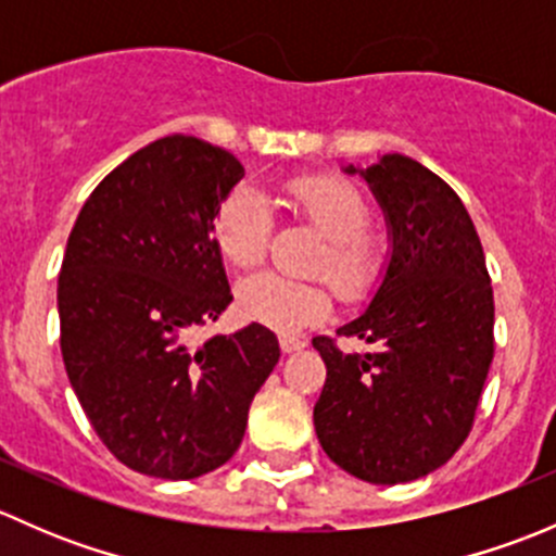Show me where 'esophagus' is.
<instances>
[{
    "mask_svg": "<svg viewBox=\"0 0 556 556\" xmlns=\"http://www.w3.org/2000/svg\"><path fill=\"white\" fill-rule=\"evenodd\" d=\"M279 346H282L285 355H293V352H301L306 346V341L301 339V336H293V333H282L279 336Z\"/></svg>",
    "mask_w": 556,
    "mask_h": 556,
    "instance_id": "obj_1",
    "label": "esophagus"
}]
</instances>
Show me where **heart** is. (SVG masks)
<instances>
[{"instance_id":"1","label":"heart","mask_w":556,"mask_h":556,"mask_svg":"<svg viewBox=\"0 0 556 556\" xmlns=\"http://www.w3.org/2000/svg\"><path fill=\"white\" fill-rule=\"evenodd\" d=\"M290 206L312 223L328 247L314 271L328 277L344 301H361L379 277V257L366 239L371 210L361 190L323 174H304L285 185ZM212 242L233 268H250L263 257L271 233V212L250 185H237L217 201L210 220ZM333 295L323 282H299L261 271L239 282L237 309L247 323L274 330H301L330 314Z\"/></svg>"}]
</instances>
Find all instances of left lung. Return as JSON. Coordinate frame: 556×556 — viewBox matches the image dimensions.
Returning a JSON list of instances; mask_svg holds the SVG:
<instances>
[{"mask_svg": "<svg viewBox=\"0 0 556 556\" xmlns=\"http://www.w3.org/2000/svg\"><path fill=\"white\" fill-rule=\"evenodd\" d=\"M361 177L392 250L374 301L339 336L374 352L312 339L328 368L314 430L346 473L403 484L441 468L468 439L495 355V301L473 220L439 174L387 153Z\"/></svg>", "mask_w": 556, "mask_h": 556, "instance_id": "left-lung-1", "label": "left lung"}]
</instances>
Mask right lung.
<instances>
[{
    "instance_id": "right-lung-1",
    "label": "right lung",
    "mask_w": 556,
    "mask_h": 556,
    "mask_svg": "<svg viewBox=\"0 0 556 556\" xmlns=\"http://www.w3.org/2000/svg\"><path fill=\"white\" fill-rule=\"evenodd\" d=\"M242 177L239 159L204 139H155L97 185L66 242V377L106 450L137 473L195 479L228 463L279 361L277 336L257 323L188 344L233 301L210 220Z\"/></svg>"
}]
</instances>
